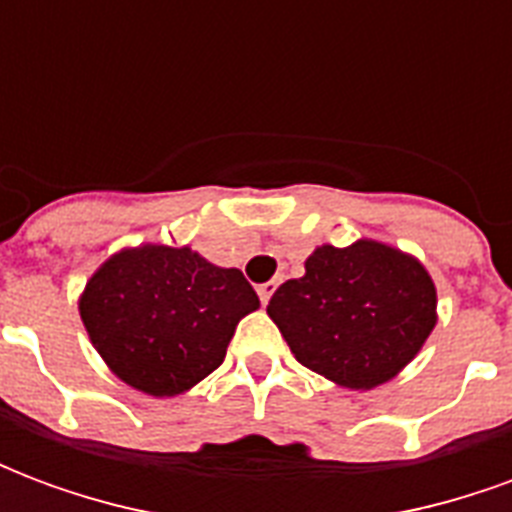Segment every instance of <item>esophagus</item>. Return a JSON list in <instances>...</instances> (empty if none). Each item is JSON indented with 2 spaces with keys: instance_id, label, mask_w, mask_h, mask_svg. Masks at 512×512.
Returning <instances> with one entry per match:
<instances>
[{
  "instance_id": "esophagus-1",
  "label": "esophagus",
  "mask_w": 512,
  "mask_h": 512,
  "mask_svg": "<svg viewBox=\"0 0 512 512\" xmlns=\"http://www.w3.org/2000/svg\"><path fill=\"white\" fill-rule=\"evenodd\" d=\"M274 290H277V279H271V282H266V285H260V288H257V296H260L263 304H268V299H271V293H274Z\"/></svg>"
}]
</instances>
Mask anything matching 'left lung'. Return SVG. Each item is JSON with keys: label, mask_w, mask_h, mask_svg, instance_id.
I'll return each instance as SVG.
<instances>
[{"label": "left lung", "mask_w": 512, "mask_h": 512, "mask_svg": "<svg viewBox=\"0 0 512 512\" xmlns=\"http://www.w3.org/2000/svg\"><path fill=\"white\" fill-rule=\"evenodd\" d=\"M268 318L301 365L367 392L422 351L436 326V285L417 257L373 238L323 244L304 277L279 285Z\"/></svg>", "instance_id": "obj_1"}]
</instances>
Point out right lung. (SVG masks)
<instances>
[{"mask_svg":"<svg viewBox=\"0 0 512 512\" xmlns=\"http://www.w3.org/2000/svg\"><path fill=\"white\" fill-rule=\"evenodd\" d=\"M257 307L238 268L164 244L120 249L79 296L84 329L106 367L153 397L183 395L211 376L238 321Z\"/></svg>","mask_w":512,"mask_h":512,"instance_id":"obj_1","label":"right lung"}]
</instances>
